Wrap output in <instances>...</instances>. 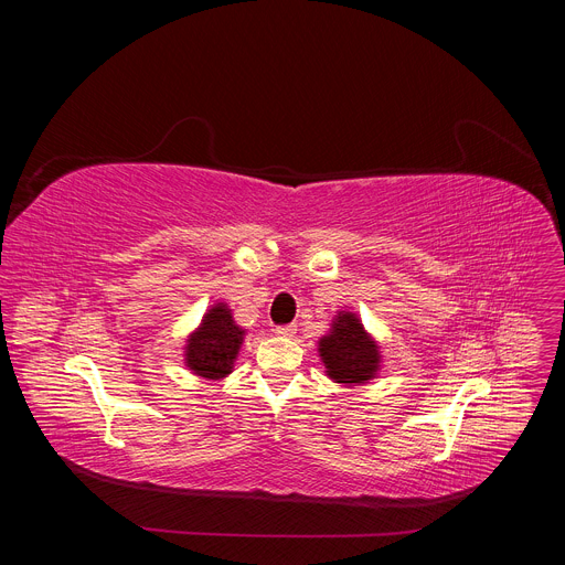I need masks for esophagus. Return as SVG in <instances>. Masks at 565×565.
<instances>
[{"label": "esophagus", "instance_id": "1", "mask_svg": "<svg viewBox=\"0 0 565 565\" xmlns=\"http://www.w3.org/2000/svg\"><path fill=\"white\" fill-rule=\"evenodd\" d=\"M295 331H297V329H295L292 324H288V327H277V329H275V333H277L279 338H295Z\"/></svg>", "mask_w": 565, "mask_h": 565}]
</instances>
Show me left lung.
Returning <instances> with one entry per match:
<instances>
[{
  "label": "left lung",
  "mask_w": 565,
  "mask_h": 565,
  "mask_svg": "<svg viewBox=\"0 0 565 565\" xmlns=\"http://www.w3.org/2000/svg\"><path fill=\"white\" fill-rule=\"evenodd\" d=\"M317 353L327 369L324 373L347 386L369 384L382 369L377 340L364 329L358 312L347 308L333 315L331 329L317 342Z\"/></svg>",
  "instance_id": "8db88e82"
}]
</instances>
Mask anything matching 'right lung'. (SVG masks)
Wrapping results in <instances>:
<instances>
[{"mask_svg":"<svg viewBox=\"0 0 565 565\" xmlns=\"http://www.w3.org/2000/svg\"><path fill=\"white\" fill-rule=\"evenodd\" d=\"M246 329L234 321L232 308L225 301L212 303L201 324L188 335L183 347L185 366L203 380H223L234 371Z\"/></svg>","mask_w":565,"mask_h":565,"instance_id":"1","label":"right lung"}]
</instances>
